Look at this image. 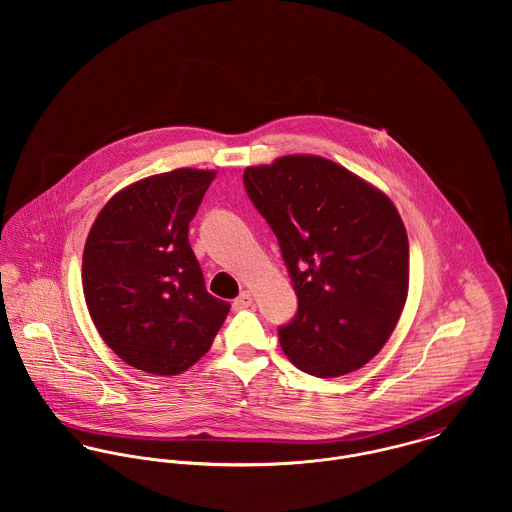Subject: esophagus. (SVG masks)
I'll use <instances>...</instances> for the list:
<instances>
[{"label": "esophagus", "mask_w": 512, "mask_h": 512, "mask_svg": "<svg viewBox=\"0 0 512 512\" xmlns=\"http://www.w3.org/2000/svg\"><path fill=\"white\" fill-rule=\"evenodd\" d=\"M252 305V293L250 292H242L236 299H234V303H232V307L238 311V309H246V307H250Z\"/></svg>", "instance_id": "obj_1"}]
</instances>
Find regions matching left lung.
<instances>
[{
    "label": "left lung",
    "mask_w": 512,
    "mask_h": 512,
    "mask_svg": "<svg viewBox=\"0 0 512 512\" xmlns=\"http://www.w3.org/2000/svg\"><path fill=\"white\" fill-rule=\"evenodd\" d=\"M297 295L280 345L299 370L333 378L366 365L392 335L408 293V234L392 201L317 155L244 169Z\"/></svg>",
    "instance_id": "1"
}]
</instances>
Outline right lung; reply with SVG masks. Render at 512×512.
I'll return each mask as SVG.
<instances>
[{"instance_id":"obj_1","label":"right lung","mask_w":512,"mask_h":512,"mask_svg":"<svg viewBox=\"0 0 512 512\" xmlns=\"http://www.w3.org/2000/svg\"><path fill=\"white\" fill-rule=\"evenodd\" d=\"M213 171L175 169L114 195L82 254V290L104 343L128 365L171 376L213 345L230 303L205 288L189 222Z\"/></svg>"}]
</instances>
